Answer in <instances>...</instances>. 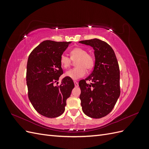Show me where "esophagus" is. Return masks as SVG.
<instances>
[{
	"instance_id": "obj_1",
	"label": "esophagus",
	"mask_w": 149,
	"mask_h": 149,
	"mask_svg": "<svg viewBox=\"0 0 149 149\" xmlns=\"http://www.w3.org/2000/svg\"><path fill=\"white\" fill-rule=\"evenodd\" d=\"M74 86H75V87H78L79 84H78V83L77 81H74Z\"/></svg>"
}]
</instances>
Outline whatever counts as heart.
I'll return each mask as SVG.
<instances>
[{
	"mask_svg": "<svg viewBox=\"0 0 149 149\" xmlns=\"http://www.w3.org/2000/svg\"><path fill=\"white\" fill-rule=\"evenodd\" d=\"M71 58L65 55H62L60 58L61 67L67 69L71 65L72 61H75L76 67L67 71L65 75L66 77L76 80L84 76L86 70H91L94 65V58L91 54L87 53L86 49L82 48L76 47L70 52Z\"/></svg>",
	"mask_w": 149,
	"mask_h": 149,
	"instance_id": "b5f03b06",
	"label": "heart"
}]
</instances>
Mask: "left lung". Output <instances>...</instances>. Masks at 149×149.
<instances>
[{
	"label": "left lung",
	"mask_w": 149,
	"mask_h": 149,
	"mask_svg": "<svg viewBox=\"0 0 149 149\" xmlns=\"http://www.w3.org/2000/svg\"><path fill=\"white\" fill-rule=\"evenodd\" d=\"M79 43L93 47L95 57L91 74L79 82L81 105L86 115L100 119L110 113L120 96L118 62L113 49L105 42L94 38ZM88 80L92 83L87 84Z\"/></svg>",
	"instance_id": "left-lung-1"
}]
</instances>
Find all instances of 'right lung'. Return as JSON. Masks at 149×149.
<instances>
[{"label":"right lung","instance_id":"right-lung-1","mask_svg":"<svg viewBox=\"0 0 149 149\" xmlns=\"http://www.w3.org/2000/svg\"><path fill=\"white\" fill-rule=\"evenodd\" d=\"M71 42L45 40L33 49L28 58L26 84L29 98L39 114L49 118L61 116L66 100L74 87L72 79L65 77L60 86L55 83L63 73L60 56Z\"/></svg>","mask_w":149,"mask_h":149}]
</instances>
